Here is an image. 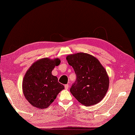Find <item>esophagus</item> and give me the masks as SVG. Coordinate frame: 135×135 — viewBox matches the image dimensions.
Wrapping results in <instances>:
<instances>
[{"label":"esophagus","instance_id":"obj_1","mask_svg":"<svg viewBox=\"0 0 135 135\" xmlns=\"http://www.w3.org/2000/svg\"><path fill=\"white\" fill-rule=\"evenodd\" d=\"M64 87L65 89H68V88H69V85H68V84H66L64 85Z\"/></svg>","mask_w":135,"mask_h":135}]
</instances>
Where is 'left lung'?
<instances>
[{
	"label": "left lung",
	"mask_w": 135,
	"mask_h": 135,
	"mask_svg": "<svg viewBox=\"0 0 135 135\" xmlns=\"http://www.w3.org/2000/svg\"><path fill=\"white\" fill-rule=\"evenodd\" d=\"M66 59L74 68L76 76L70 92L85 106L99 103L108 89L109 78L99 60L84 53L70 54Z\"/></svg>",
	"instance_id": "8db88e82"
}]
</instances>
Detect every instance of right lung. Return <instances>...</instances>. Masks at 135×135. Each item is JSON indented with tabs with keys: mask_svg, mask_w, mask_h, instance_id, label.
<instances>
[{
	"mask_svg": "<svg viewBox=\"0 0 135 135\" xmlns=\"http://www.w3.org/2000/svg\"><path fill=\"white\" fill-rule=\"evenodd\" d=\"M60 63L59 59H42L34 62L27 71L22 81V90L25 98L33 107H48L64 89L57 77L51 74L54 67Z\"/></svg>",
	"mask_w": 135,
	"mask_h": 135,
	"instance_id": "obj_1",
	"label": "right lung"
}]
</instances>
